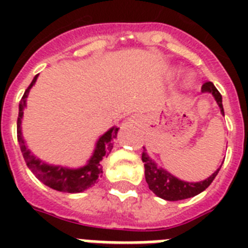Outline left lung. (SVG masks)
Instances as JSON below:
<instances>
[{
    "instance_id": "left-lung-1",
    "label": "left lung",
    "mask_w": 248,
    "mask_h": 248,
    "mask_svg": "<svg viewBox=\"0 0 248 248\" xmlns=\"http://www.w3.org/2000/svg\"><path fill=\"white\" fill-rule=\"evenodd\" d=\"M202 93H211L215 97L217 105L220 107V112L221 114H224L223 99L214 83L204 82L202 85ZM141 159H143L144 167H145V180L148 183V186L155 196L166 201L186 200V198L200 194L201 192H203L204 189L210 186V184L214 181L221 169V166H220L219 169L206 180L198 181V183H189V181H183L177 179L170 172H167L166 170H163L162 167H157L155 161H152L145 152H143Z\"/></svg>"
}]
</instances>
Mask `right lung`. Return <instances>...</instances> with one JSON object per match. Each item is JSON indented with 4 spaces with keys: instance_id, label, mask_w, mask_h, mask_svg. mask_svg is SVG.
Listing matches in <instances>:
<instances>
[{
    "instance_id": "add662e5",
    "label": "right lung",
    "mask_w": 248,
    "mask_h": 248,
    "mask_svg": "<svg viewBox=\"0 0 248 248\" xmlns=\"http://www.w3.org/2000/svg\"><path fill=\"white\" fill-rule=\"evenodd\" d=\"M37 77H38V75L34 76V78L31 82V85L28 86V89L25 90L24 95H23L20 103H19L16 131L21 155L24 157V161L29 167V170L45 185H47V186L55 189V190H59V192H83L86 189H89L91 185L95 184L99 176L103 173L101 162L112 151V140L116 139L118 127L114 126V127L109 128L104 135L99 138L95 151H93V155L87 161V165L81 167V169H68V167H63V166H51L42 162L33 153H31V151L25 145L23 135H21V118H23V113H24V108L27 105V97H28L29 90L32 89V86L36 83Z\"/></svg>"
}]
</instances>
